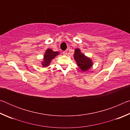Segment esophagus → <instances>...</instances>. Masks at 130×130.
<instances>
[{"instance_id":"obj_1","label":"esophagus","mask_w":130,"mask_h":130,"mask_svg":"<svg viewBox=\"0 0 130 130\" xmlns=\"http://www.w3.org/2000/svg\"><path fill=\"white\" fill-rule=\"evenodd\" d=\"M63 54L65 55V56H66V55L67 54V52L66 51V50H65V51L63 52Z\"/></svg>"}]
</instances>
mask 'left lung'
Wrapping results in <instances>:
<instances>
[{
  "label": "left lung",
  "instance_id": "left-lung-1",
  "mask_svg": "<svg viewBox=\"0 0 130 130\" xmlns=\"http://www.w3.org/2000/svg\"><path fill=\"white\" fill-rule=\"evenodd\" d=\"M74 58L80 69L83 71H86L92 67V62L90 58H87L82 54L79 49H76L74 52Z\"/></svg>",
  "mask_w": 130,
  "mask_h": 130
}]
</instances>
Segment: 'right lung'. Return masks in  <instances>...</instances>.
<instances>
[{"label": "right lung", "instance_id": "1", "mask_svg": "<svg viewBox=\"0 0 130 130\" xmlns=\"http://www.w3.org/2000/svg\"><path fill=\"white\" fill-rule=\"evenodd\" d=\"M58 54V52H53L52 49H48L46 51L45 54L44 55V61L42 63V65L43 67H45L49 65L50 61Z\"/></svg>", "mask_w": 130, "mask_h": 130}]
</instances>
